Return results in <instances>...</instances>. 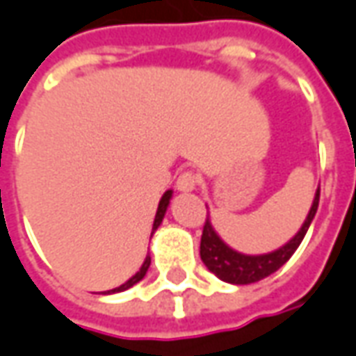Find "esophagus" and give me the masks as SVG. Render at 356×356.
I'll return each instance as SVG.
<instances>
[{"label":"esophagus","mask_w":356,"mask_h":356,"mask_svg":"<svg viewBox=\"0 0 356 356\" xmlns=\"http://www.w3.org/2000/svg\"><path fill=\"white\" fill-rule=\"evenodd\" d=\"M199 182V176L195 172H191V170H184L180 176H178V180H176V188L180 191H191L195 190V186Z\"/></svg>","instance_id":"esophagus-1"}]
</instances>
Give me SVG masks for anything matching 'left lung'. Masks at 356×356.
<instances>
[{"instance_id":"left-lung-1","label":"left lung","mask_w":356,"mask_h":356,"mask_svg":"<svg viewBox=\"0 0 356 356\" xmlns=\"http://www.w3.org/2000/svg\"><path fill=\"white\" fill-rule=\"evenodd\" d=\"M320 188L316 191V197L312 201L309 216L301 226V230L297 232V236L289 243L280 247L278 251L268 254H257V257L241 254L230 249L222 239L216 236V232L213 230V226L209 222V216H207L205 226H203V236H201V251H199L201 261L205 263L207 268L213 272L214 276H218L222 282H228V284L243 286V284H253V282H259V280L270 276V274L278 270L282 264H286L289 261V257L295 253V249L301 245L305 234H307L312 218L316 214Z\"/></svg>"}]
</instances>
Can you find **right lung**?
Masks as SVG:
<instances>
[{"label": "right lung", "mask_w": 356, "mask_h": 356, "mask_svg": "<svg viewBox=\"0 0 356 356\" xmlns=\"http://www.w3.org/2000/svg\"><path fill=\"white\" fill-rule=\"evenodd\" d=\"M170 197H172V191L168 190L165 193V195H163V199L159 201V209H157V214H155V222H153V230H157L159 224L163 222V216H165V213H166V207H168V203H170ZM151 234H153V232H151ZM149 264H151V257H149V254H147V257H145V261H143L142 268H140V272H138L136 276H132V278L128 280L126 284H122V286H120V287H115V289H111L109 293L124 291V289H128V287H132L134 284H138V282H140V280H142L143 276H145V272H147V268H149Z\"/></svg>", "instance_id": "add662e5"}]
</instances>
